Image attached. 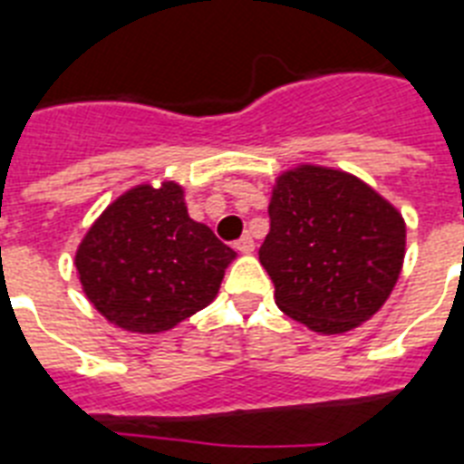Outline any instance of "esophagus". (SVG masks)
<instances>
[{
  "instance_id": "esophagus-1",
  "label": "esophagus",
  "mask_w": 464,
  "mask_h": 464,
  "mask_svg": "<svg viewBox=\"0 0 464 464\" xmlns=\"http://www.w3.org/2000/svg\"><path fill=\"white\" fill-rule=\"evenodd\" d=\"M233 247H236V250H240V253H253V250H255L253 236H247V233H246L243 238L236 240V246H233Z\"/></svg>"
}]
</instances>
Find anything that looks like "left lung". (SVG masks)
Masks as SVG:
<instances>
[{
	"instance_id": "8db88e82",
	"label": "left lung",
	"mask_w": 464,
	"mask_h": 464,
	"mask_svg": "<svg viewBox=\"0 0 464 464\" xmlns=\"http://www.w3.org/2000/svg\"><path fill=\"white\" fill-rule=\"evenodd\" d=\"M402 260V217L359 178L304 166L276 180L260 262L286 315L352 330L385 304Z\"/></svg>"
}]
</instances>
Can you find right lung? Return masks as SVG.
I'll return each instance as SVG.
<instances>
[{
	"instance_id": "add662e5",
	"label": "right lung",
	"mask_w": 464,
	"mask_h": 464,
	"mask_svg": "<svg viewBox=\"0 0 464 464\" xmlns=\"http://www.w3.org/2000/svg\"><path fill=\"white\" fill-rule=\"evenodd\" d=\"M233 257L188 217L180 185L163 182L130 189L101 214L76 250V272L101 315L154 334L211 304Z\"/></svg>"
}]
</instances>
